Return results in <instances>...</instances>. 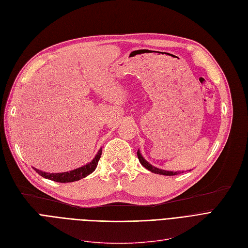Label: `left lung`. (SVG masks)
Segmentation results:
<instances>
[{
  "mask_svg": "<svg viewBox=\"0 0 248 248\" xmlns=\"http://www.w3.org/2000/svg\"><path fill=\"white\" fill-rule=\"evenodd\" d=\"M137 155H138V158H139V161L141 162L142 166L144 168H146L147 170H149L150 171L154 172V173H159V175H163V176H175V175H178V173H181V171H169V170H159L157 168H155L153 166H151V164L149 162L146 161L143 156L141 155L140 151L137 152ZM183 172V171H182Z\"/></svg>",
  "mask_w": 248,
  "mask_h": 248,
  "instance_id": "8db88e82",
  "label": "left lung"
}]
</instances>
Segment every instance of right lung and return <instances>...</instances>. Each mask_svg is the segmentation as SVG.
I'll use <instances>...</instances> for the list:
<instances>
[{"instance_id": "add662e5", "label": "right lung", "mask_w": 248, "mask_h": 248, "mask_svg": "<svg viewBox=\"0 0 248 248\" xmlns=\"http://www.w3.org/2000/svg\"><path fill=\"white\" fill-rule=\"evenodd\" d=\"M101 154H102V149H100L97 153V155L95 156V158L92 160L90 163L86 164V166L81 167L79 169L73 170L70 171H66V172H57V173H50V172H45L42 171L40 170L34 169V170L39 173L40 176L52 180L54 182H59V183H70V182H75V181H78L82 178H85L87 176H89L90 173L93 172L97 166H98V161L101 157Z\"/></svg>"}]
</instances>
